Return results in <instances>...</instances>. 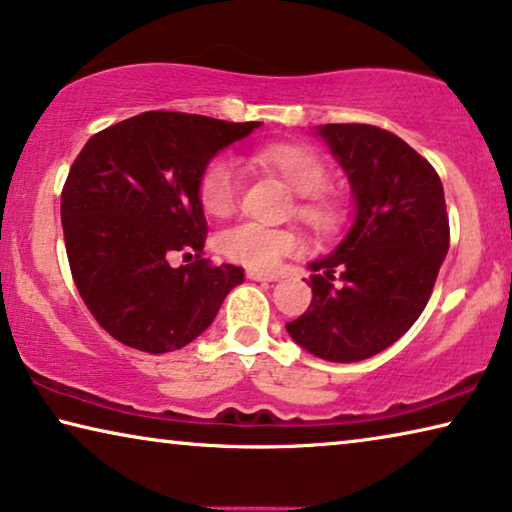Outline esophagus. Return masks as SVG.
<instances>
[{"label": "esophagus", "instance_id": "1", "mask_svg": "<svg viewBox=\"0 0 512 512\" xmlns=\"http://www.w3.org/2000/svg\"><path fill=\"white\" fill-rule=\"evenodd\" d=\"M247 279H251V281H279L277 274H272V272H258V270H249V272H247Z\"/></svg>", "mask_w": 512, "mask_h": 512}]
</instances>
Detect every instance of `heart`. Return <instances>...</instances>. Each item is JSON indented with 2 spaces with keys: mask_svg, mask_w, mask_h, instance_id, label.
Listing matches in <instances>:
<instances>
[{
  "mask_svg": "<svg viewBox=\"0 0 512 512\" xmlns=\"http://www.w3.org/2000/svg\"><path fill=\"white\" fill-rule=\"evenodd\" d=\"M267 169L274 171L295 194H300L297 212L313 229L329 231L338 222V203L320 187L327 178L325 162L297 144H274L258 153ZM240 174L229 157H215L206 164L199 178V203L212 217L229 215L238 196ZM304 242L293 229H270L254 222L235 224L219 233L217 249L229 261L242 263L254 270H272L283 258L300 254Z\"/></svg>",
  "mask_w": 512,
  "mask_h": 512,
  "instance_id": "heart-1",
  "label": "heart"
}]
</instances>
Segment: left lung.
Listing matches in <instances>:
<instances>
[{
	"label": "left lung",
	"instance_id": "obj_1",
	"mask_svg": "<svg viewBox=\"0 0 512 512\" xmlns=\"http://www.w3.org/2000/svg\"><path fill=\"white\" fill-rule=\"evenodd\" d=\"M313 135L348 176L355 210L343 240L309 263L313 300L286 332L313 357L350 364L387 350L426 309L448 251L444 187L393 132L327 123Z\"/></svg>",
	"mask_w": 512,
	"mask_h": 512
}]
</instances>
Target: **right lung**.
<instances>
[{
    "mask_svg": "<svg viewBox=\"0 0 512 512\" xmlns=\"http://www.w3.org/2000/svg\"><path fill=\"white\" fill-rule=\"evenodd\" d=\"M261 123L144 112L93 135L61 192L70 272L93 318L116 341L162 355L201 336L242 267L201 258L206 164ZM174 253L197 261L171 268Z\"/></svg>",
    "mask_w": 512,
    "mask_h": 512,
    "instance_id": "1",
    "label": "right lung"
}]
</instances>
